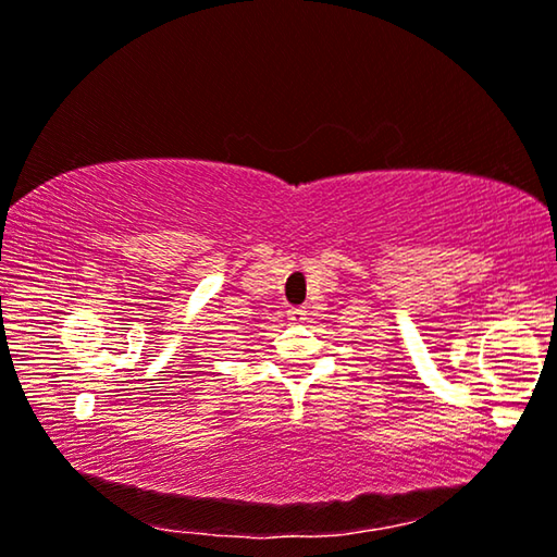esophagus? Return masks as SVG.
Here are the masks:
<instances>
[{
	"label": "esophagus",
	"mask_w": 557,
	"mask_h": 557,
	"mask_svg": "<svg viewBox=\"0 0 557 557\" xmlns=\"http://www.w3.org/2000/svg\"><path fill=\"white\" fill-rule=\"evenodd\" d=\"M287 320L293 324H299L305 320V307H289L287 310Z\"/></svg>",
	"instance_id": "1"
}]
</instances>
